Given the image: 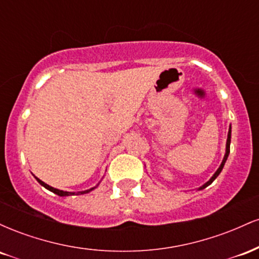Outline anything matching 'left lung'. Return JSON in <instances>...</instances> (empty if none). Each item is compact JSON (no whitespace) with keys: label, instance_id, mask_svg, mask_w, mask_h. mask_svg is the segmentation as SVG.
Returning a JSON list of instances; mask_svg holds the SVG:
<instances>
[{"label":"left lung","instance_id":"obj_1","mask_svg":"<svg viewBox=\"0 0 259 259\" xmlns=\"http://www.w3.org/2000/svg\"><path fill=\"white\" fill-rule=\"evenodd\" d=\"M230 139H231V127L230 129H229V133H228V140H227V152H225V156H224V159H223V162H222V164H221V167L218 168V170L215 171V174L213 175L212 177V179H210L209 181H208V183H206L204 184L203 186L201 187V190L202 189H204V187H207L208 185H210V184L213 183V181H214V179L217 177H218L219 174H221V171H222V169H223V167H224V164H225V162H227V159H228V156H229V152H230Z\"/></svg>","mask_w":259,"mask_h":259}]
</instances>
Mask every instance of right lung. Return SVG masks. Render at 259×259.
I'll use <instances>...</instances> for the list:
<instances>
[{"label": "right lung", "mask_w": 259, "mask_h": 259, "mask_svg": "<svg viewBox=\"0 0 259 259\" xmlns=\"http://www.w3.org/2000/svg\"><path fill=\"white\" fill-rule=\"evenodd\" d=\"M36 180L38 181V183L41 184V185H42L44 187H46L47 190H50V191H52V192H55L56 195H58V196H70V195H73V192H67V191H62V190H58V189H55V187H52V186H50V185H47V184H45L44 181H41L40 179H37L36 178ZM92 189H90L89 190V191H91ZM89 191H82V192H80V194H85V192H89Z\"/></svg>", "instance_id": "obj_1"}]
</instances>
